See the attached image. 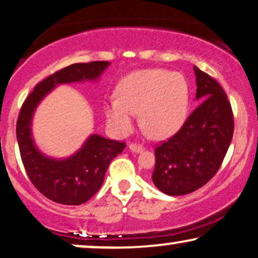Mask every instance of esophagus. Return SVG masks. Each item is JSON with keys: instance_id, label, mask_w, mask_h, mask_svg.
Returning <instances> with one entry per match:
<instances>
[{"instance_id": "34e87169", "label": "esophagus", "mask_w": 258, "mask_h": 258, "mask_svg": "<svg viewBox=\"0 0 258 258\" xmlns=\"http://www.w3.org/2000/svg\"><path fill=\"white\" fill-rule=\"evenodd\" d=\"M128 148L133 152H142L143 150H144V146L140 145V144H137V143H131V144L128 145Z\"/></svg>"}]
</instances>
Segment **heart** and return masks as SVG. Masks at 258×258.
Listing matches in <instances>:
<instances>
[{"mask_svg":"<svg viewBox=\"0 0 258 258\" xmlns=\"http://www.w3.org/2000/svg\"><path fill=\"white\" fill-rule=\"evenodd\" d=\"M107 101V122L116 135H125L140 125L152 138L164 139L178 131L187 119L189 86L181 74L163 69H143L126 75Z\"/></svg>","mask_w":258,"mask_h":258,"instance_id":"heart-1","label":"heart"}]
</instances>
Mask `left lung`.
I'll return each mask as SVG.
<instances>
[{
  "label": "left lung",
  "instance_id": "left-lung-1",
  "mask_svg": "<svg viewBox=\"0 0 258 258\" xmlns=\"http://www.w3.org/2000/svg\"><path fill=\"white\" fill-rule=\"evenodd\" d=\"M194 71L201 103L174 136L155 149L152 181L172 197L206 184L221 167L233 136L232 107L224 89L199 68Z\"/></svg>",
  "mask_w": 258,
  "mask_h": 258
}]
</instances>
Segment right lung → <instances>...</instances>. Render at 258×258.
I'll return each instance as SVG.
<instances>
[{"instance_id": "right-lung-1", "label": "right lung", "mask_w": 258, "mask_h": 258, "mask_svg": "<svg viewBox=\"0 0 258 258\" xmlns=\"http://www.w3.org/2000/svg\"><path fill=\"white\" fill-rule=\"evenodd\" d=\"M109 63L106 60L77 63L63 68L39 82L22 103L16 138L22 164L32 184L45 198L60 205L77 206L93 198L105 180L112 159L125 149V142L91 136L73 157L56 161L42 156L31 137V120L35 107L56 84L95 80Z\"/></svg>"}]
</instances>
